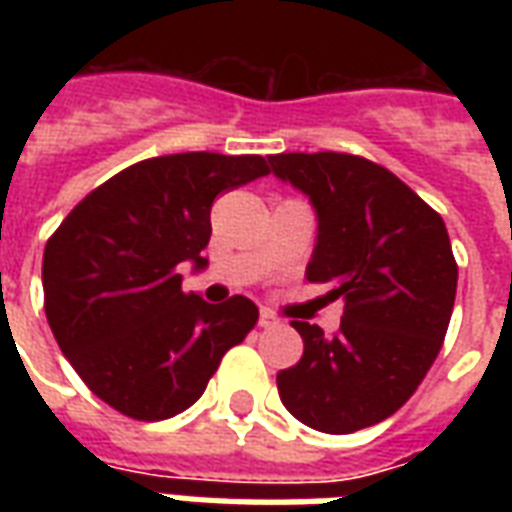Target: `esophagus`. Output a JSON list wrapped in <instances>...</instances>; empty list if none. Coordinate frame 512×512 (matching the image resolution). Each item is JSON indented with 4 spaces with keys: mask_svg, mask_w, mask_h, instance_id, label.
<instances>
[{
    "mask_svg": "<svg viewBox=\"0 0 512 512\" xmlns=\"http://www.w3.org/2000/svg\"><path fill=\"white\" fill-rule=\"evenodd\" d=\"M257 323H260L263 329H268V326H277L279 318L271 310H260V318H257Z\"/></svg>",
    "mask_w": 512,
    "mask_h": 512,
    "instance_id": "34e87169",
    "label": "esophagus"
}]
</instances>
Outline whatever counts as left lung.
<instances>
[{
  "label": "left lung",
  "instance_id": "8db88e82",
  "mask_svg": "<svg viewBox=\"0 0 512 512\" xmlns=\"http://www.w3.org/2000/svg\"><path fill=\"white\" fill-rule=\"evenodd\" d=\"M268 164L318 213L307 279L345 301L334 337L293 321L304 356L277 376L279 397L323 433L370 428L417 392L444 343L458 288L444 219L362 156L279 153Z\"/></svg>",
  "mask_w": 512,
  "mask_h": 512
}]
</instances>
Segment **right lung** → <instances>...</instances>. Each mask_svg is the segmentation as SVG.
<instances>
[{
  "label": "right lung",
  "instance_id": "right-lung-1",
  "mask_svg": "<svg viewBox=\"0 0 512 512\" xmlns=\"http://www.w3.org/2000/svg\"><path fill=\"white\" fill-rule=\"evenodd\" d=\"M263 156L145 158L90 191L43 252L54 340L90 392L142 422L197 403L222 356L257 323L255 301L183 293L180 268L208 266L211 205L268 175Z\"/></svg>",
  "mask_w": 512,
  "mask_h": 512
}]
</instances>
